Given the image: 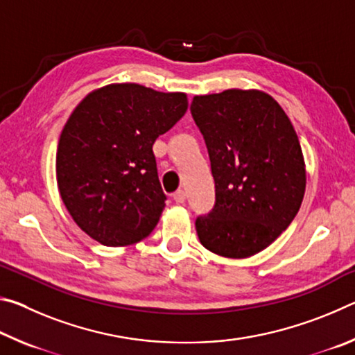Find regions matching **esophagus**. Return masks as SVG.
<instances>
[{"instance_id":"1","label":"esophagus","mask_w":355,"mask_h":355,"mask_svg":"<svg viewBox=\"0 0 355 355\" xmlns=\"http://www.w3.org/2000/svg\"><path fill=\"white\" fill-rule=\"evenodd\" d=\"M173 200L177 203H183L186 200V192L183 189H178L177 192H173Z\"/></svg>"}]
</instances>
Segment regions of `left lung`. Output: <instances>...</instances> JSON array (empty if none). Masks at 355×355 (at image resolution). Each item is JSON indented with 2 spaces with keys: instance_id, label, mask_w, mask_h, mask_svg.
<instances>
[{
  "instance_id": "obj_1",
  "label": "left lung",
  "mask_w": 355,
  "mask_h": 355,
  "mask_svg": "<svg viewBox=\"0 0 355 355\" xmlns=\"http://www.w3.org/2000/svg\"><path fill=\"white\" fill-rule=\"evenodd\" d=\"M191 114L216 188L213 209L196 219L200 243L220 257L255 255L286 230L304 199L296 131L277 101L254 89L196 95Z\"/></svg>"
}]
</instances>
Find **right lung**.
I'll use <instances>...</instances> for the list:
<instances>
[{
    "label": "right lung",
    "mask_w": 355,
    "mask_h": 355,
    "mask_svg": "<svg viewBox=\"0 0 355 355\" xmlns=\"http://www.w3.org/2000/svg\"><path fill=\"white\" fill-rule=\"evenodd\" d=\"M183 92L135 83L87 95L59 137L58 188L84 233L111 248L139 243L166 207L153 144L184 116Z\"/></svg>",
    "instance_id": "add662e5"
}]
</instances>
